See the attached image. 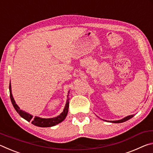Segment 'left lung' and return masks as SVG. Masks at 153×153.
Here are the masks:
<instances>
[{"instance_id": "left-lung-1", "label": "left lung", "mask_w": 153, "mask_h": 153, "mask_svg": "<svg viewBox=\"0 0 153 153\" xmlns=\"http://www.w3.org/2000/svg\"><path fill=\"white\" fill-rule=\"evenodd\" d=\"M134 117V115H129V116H127V117H124L123 119H121V120H117V121H108V122L110 123H123V122H125V121L129 120V119L132 118Z\"/></svg>"}]
</instances>
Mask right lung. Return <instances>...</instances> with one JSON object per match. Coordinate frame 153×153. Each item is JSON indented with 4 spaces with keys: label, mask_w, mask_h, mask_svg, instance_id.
<instances>
[{
    "label": "right lung",
    "mask_w": 153,
    "mask_h": 153,
    "mask_svg": "<svg viewBox=\"0 0 153 153\" xmlns=\"http://www.w3.org/2000/svg\"><path fill=\"white\" fill-rule=\"evenodd\" d=\"M9 92H10V98H11V100L13 105L15 108V109L16 110L17 112L19 113V115L24 118L27 121H32V123L33 124L34 126H38V127H42V128H47V127H52L54 126H56L63 121L65 117H67V113H68L69 110V94H67V99L66 101L65 106L64 109L60 115H58L57 117H53V118H42L40 117H37L36 116L34 118H33V115H30V113L25 112V111L21 110L20 108L19 107L16 102H15L13 97L12 92H11V82L9 84ZM69 93V91L68 92Z\"/></svg>",
    "instance_id": "add662e5"
}]
</instances>
